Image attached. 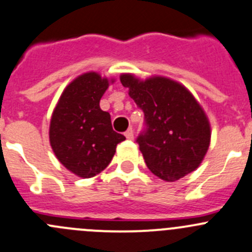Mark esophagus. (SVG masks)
Returning a JSON list of instances; mask_svg holds the SVG:
<instances>
[{
    "instance_id": "obj_1",
    "label": "esophagus",
    "mask_w": 252,
    "mask_h": 252,
    "mask_svg": "<svg viewBox=\"0 0 252 252\" xmlns=\"http://www.w3.org/2000/svg\"><path fill=\"white\" fill-rule=\"evenodd\" d=\"M124 135H126V139H129V140H133L134 139V131H133V128H129L128 130L124 133Z\"/></svg>"
}]
</instances>
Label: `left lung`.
<instances>
[{"mask_svg":"<svg viewBox=\"0 0 252 252\" xmlns=\"http://www.w3.org/2000/svg\"><path fill=\"white\" fill-rule=\"evenodd\" d=\"M121 82L144 112L146 128L136 143L149 170L168 182L196 170L208 151L211 126L193 94L162 76L141 81L123 74Z\"/></svg>","mask_w":252,"mask_h":252,"instance_id":"8db88e82","label":"left lung"}]
</instances>
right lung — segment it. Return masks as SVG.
Segmentation results:
<instances>
[{
	"instance_id": "1",
	"label": "right lung",
	"mask_w": 252,
	"mask_h": 252,
	"mask_svg": "<svg viewBox=\"0 0 252 252\" xmlns=\"http://www.w3.org/2000/svg\"><path fill=\"white\" fill-rule=\"evenodd\" d=\"M108 86L109 80L97 72L80 75L61 94L51 116V149L58 160L79 177H94L103 171L117 145L126 140L113 130L108 112L99 107Z\"/></svg>"
}]
</instances>
